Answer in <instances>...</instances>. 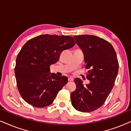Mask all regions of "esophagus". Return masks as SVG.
Here are the masks:
<instances>
[{"label": "esophagus", "instance_id": "1", "mask_svg": "<svg viewBox=\"0 0 131 131\" xmlns=\"http://www.w3.org/2000/svg\"><path fill=\"white\" fill-rule=\"evenodd\" d=\"M68 80H69V81H73V80H74V79H73L72 77H69V78H68Z\"/></svg>", "mask_w": 131, "mask_h": 131}]
</instances>
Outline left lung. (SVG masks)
Wrapping results in <instances>:
<instances>
[{
  "instance_id": "8db88e82",
  "label": "left lung",
  "mask_w": 131,
  "mask_h": 131,
  "mask_svg": "<svg viewBox=\"0 0 131 131\" xmlns=\"http://www.w3.org/2000/svg\"><path fill=\"white\" fill-rule=\"evenodd\" d=\"M74 38L85 55V67L88 69L86 86L74 79L76 89L71 92V104L76 110L89 113L103 105L113 88L119 70L117 55L108 41L93 35H78Z\"/></svg>"
}]
</instances>
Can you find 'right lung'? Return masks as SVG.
<instances>
[{
    "mask_svg": "<svg viewBox=\"0 0 131 131\" xmlns=\"http://www.w3.org/2000/svg\"><path fill=\"white\" fill-rule=\"evenodd\" d=\"M75 44L69 36L43 35L24 45L16 59L15 74L18 90L25 101L38 108L52 103L68 78L51 74L49 67L58 61L62 51Z\"/></svg>",
    "mask_w": 131,
    "mask_h": 131,
    "instance_id": "obj_1",
    "label": "right lung"
}]
</instances>
